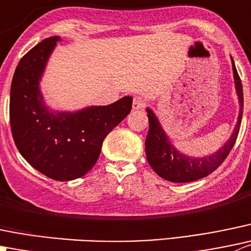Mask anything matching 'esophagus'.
<instances>
[{
  "mask_svg": "<svg viewBox=\"0 0 251 251\" xmlns=\"http://www.w3.org/2000/svg\"><path fill=\"white\" fill-rule=\"evenodd\" d=\"M146 106V99L143 97H135L133 98V103H132V108L135 110H138V109H142Z\"/></svg>",
  "mask_w": 251,
  "mask_h": 251,
  "instance_id": "34e87169",
  "label": "esophagus"
}]
</instances>
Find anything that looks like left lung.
I'll list each match as a JSON object with an SVG mask.
<instances>
[{
  "instance_id": "1",
  "label": "left lung",
  "mask_w": 251,
  "mask_h": 251,
  "mask_svg": "<svg viewBox=\"0 0 251 251\" xmlns=\"http://www.w3.org/2000/svg\"><path fill=\"white\" fill-rule=\"evenodd\" d=\"M232 65L235 79V88H237L238 97H239L240 111L232 137L215 154L202 158H191L177 152L172 146L170 141L168 140L167 135L162 130V126L159 125V121L157 120L154 114L150 109H147L150 128H148L145 143L146 155H147V160L152 169L163 179L169 180L172 182H189L207 176L225 162V159L232 151L233 146L237 141L238 133H239L243 116V104H244L242 81H240L237 69H235L233 58Z\"/></svg>"
}]
</instances>
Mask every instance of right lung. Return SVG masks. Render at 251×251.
Wrapping results in <instances>:
<instances>
[{
	"instance_id": "right-lung-1",
	"label": "right lung",
	"mask_w": 251,
	"mask_h": 251,
	"mask_svg": "<svg viewBox=\"0 0 251 251\" xmlns=\"http://www.w3.org/2000/svg\"><path fill=\"white\" fill-rule=\"evenodd\" d=\"M58 40L45 39L19 61L11 84L9 123L14 143L31 167L50 179L69 181L93 168L104 138L131 111L132 98L78 113L49 111L39 81Z\"/></svg>"
}]
</instances>
